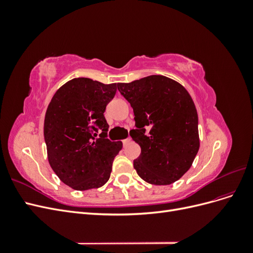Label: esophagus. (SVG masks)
I'll return each mask as SVG.
<instances>
[{"instance_id": "34e87169", "label": "esophagus", "mask_w": 253, "mask_h": 253, "mask_svg": "<svg viewBox=\"0 0 253 253\" xmlns=\"http://www.w3.org/2000/svg\"><path fill=\"white\" fill-rule=\"evenodd\" d=\"M129 141H131V138H126V139H124V140H122V143H124V145H126Z\"/></svg>"}]
</instances>
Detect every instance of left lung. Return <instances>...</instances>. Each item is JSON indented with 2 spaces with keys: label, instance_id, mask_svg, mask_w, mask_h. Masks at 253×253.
<instances>
[{
  "label": "left lung",
  "instance_id": "1",
  "mask_svg": "<svg viewBox=\"0 0 253 253\" xmlns=\"http://www.w3.org/2000/svg\"><path fill=\"white\" fill-rule=\"evenodd\" d=\"M131 104L135 129L129 132L141 153L134 160L140 177L152 185H170L192 166L200 149L198 117L181 84L160 75L117 83Z\"/></svg>",
  "mask_w": 253,
  "mask_h": 253
}]
</instances>
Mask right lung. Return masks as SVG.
<instances>
[{
    "label": "right lung",
    "instance_id": "add662e5",
    "mask_svg": "<svg viewBox=\"0 0 253 253\" xmlns=\"http://www.w3.org/2000/svg\"><path fill=\"white\" fill-rule=\"evenodd\" d=\"M116 90L117 83L75 78L48 104L44 120L48 162L61 181L75 190L100 188L110 178L122 142L108 138L104 111Z\"/></svg>",
    "mask_w": 253,
    "mask_h": 253
}]
</instances>
